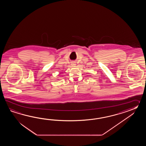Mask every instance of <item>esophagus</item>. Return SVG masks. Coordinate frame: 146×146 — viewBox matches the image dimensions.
<instances>
[{"instance_id": "1", "label": "esophagus", "mask_w": 146, "mask_h": 146, "mask_svg": "<svg viewBox=\"0 0 146 146\" xmlns=\"http://www.w3.org/2000/svg\"><path fill=\"white\" fill-rule=\"evenodd\" d=\"M72 66H74L76 65V63L74 62H72Z\"/></svg>"}]
</instances>
